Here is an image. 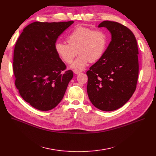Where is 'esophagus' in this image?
<instances>
[{
    "label": "esophagus",
    "mask_w": 156,
    "mask_h": 156,
    "mask_svg": "<svg viewBox=\"0 0 156 156\" xmlns=\"http://www.w3.org/2000/svg\"><path fill=\"white\" fill-rule=\"evenodd\" d=\"M73 72V73H75V74H77H77H79V73H80L82 72H81V71H79V70H74Z\"/></svg>",
    "instance_id": "1"
}]
</instances>
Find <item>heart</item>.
<instances>
[{"label": "heart", "mask_w": 156, "mask_h": 156, "mask_svg": "<svg viewBox=\"0 0 156 156\" xmlns=\"http://www.w3.org/2000/svg\"><path fill=\"white\" fill-rule=\"evenodd\" d=\"M107 41V34L102 30L77 26L66 37L69 44L57 42L55 49L59 57L66 63H70L78 53L79 55L71 65V68L83 70L89 62H94L101 57Z\"/></svg>", "instance_id": "b5f03b06"}]
</instances>
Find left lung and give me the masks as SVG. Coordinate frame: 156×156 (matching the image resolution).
Masks as SVG:
<instances>
[{"mask_svg":"<svg viewBox=\"0 0 156 156\" xmlns=\"http://www.w3.org/2000/svg\"><path fill=\"white\" fill-rule=\"evenodd\" d=\"M111 42L101 57L90 68L87 92L92 104L103 111L122 107L134 93L138 76L137 41L130 30L117 22L104 21Z\"/></svg>","mask_w":156,"mask_h":156,"instance_id":"1","label":"left lung"}]
</instances>
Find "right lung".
<instances>
[{
    "instance_id": "add662e5",
    "label": "right lung",
    "mask_w": 156,
    "mask_h": 156,
    "mask_svg": "<svg viewBox=\"0 0 156 156\" xmlns=\"http://www.w3.org/2000/svg\"><path fill=\"white\" fill-rule=\"evenodd\" d=\"M73 23L35 21L26 27L14 50L13 72L15 85L23 99L36 109L48 111L63 98L73 77L72 70L57 55L55 43Z\"/></svg>"
}]
</instances>
